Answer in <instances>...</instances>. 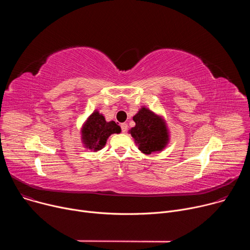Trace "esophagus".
<instances>
[{"mask_svg":"<svg viewBox=\"0 0 250 250\" xmlns=\"http://www.w3.org/2000/svg\"><path fill=\"white\" fill-rule=\"evenodd\" d=\"M121 127H122L123 132H126V130H127V125L126 124H122Z\"/></svg>","mask_w":250,"mask_h":250,"instance_id":"1","label":"esophagus"}]
</instances>
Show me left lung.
<instances>
[{
    "instance_id": "8db88e82",
    "label": "left lung",
    "mask_w": 250,
    "mask_h": 250,
    "mask_svg": "<svg viewBox=\"0 0 250 250\" xmlns=\"http://www.w3.org/2000/svg\"><path fill=\"white\" fill-rule=\"evenodd\" d=\"M132 120L135 125L128 132L142 153L149 155L160 152L167 146L170 134L162 116L142 105Z\"/></svg>"
}]
</instances>
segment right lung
I'll return each mask as SVG.
<instances>
[{
	"label": "right lung",
	"mask_w": 250,
	"mask_h": 250,
	"mask_svg": "<svg viewBox=\"0 0 250 250\" xmlns=\"http://www.w3.org/2000/svg\"><path fill=\"white\" fill-rule=\"evenodd\" d=\"M121 126L114 121L106 122L103 114L95 110L85 121L81 127V140L83 146L97 152L104 148L109 136L113 133H120Z\"/></svg>",
	"instance_id": "right-lung-1"
}]
</instances>
